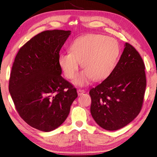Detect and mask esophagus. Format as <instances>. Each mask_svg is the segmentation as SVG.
Masks as SVG:
<instances>
[{
	"instance_id": "esophagus-1",
	"label": "esophagus",
	"mask_w": 157,
	"mask_h": 157,
	"mask_svg": "<svg viewBox=\"0 0 157 157\" xmlns=\"http://www.w3.org/2000/svg\"><path fill=\"white\" fill-rule=\"evenodd\" d=\"M77 92H78V95L79 96V95H81L82 94H83L85 92V90H82V89H78V91H77Z\"/></svg>"
}]
</instances>
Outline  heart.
<instances>
[{"mask_svg":"<svg viewBox=\"0 0 157 157\" xmlns=\"http://www.w3.org/2000/svg\"><path fill=\"white\" fill-rule=\"evenodd\" d=\"M69 50L60 54L59 63L65 76L73 79L82 62L85 70L75 79V83L79 85H85L92 79L102 81L109 76L120 54L117 40L100 34L78 37L71 44Z\"/></svg>","mask_w":157,"mask_h":157,"instance_id":"b5f03b06","label":"heart"}]
</instances>
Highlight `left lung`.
<instances>
[{
	"label": "left lung",
	"instance_id": "left-lung-1",
	"mask_svg": "<svg viewBox=\"0 0 157 157\" xmlns=\"http://www.w3.org/2000/svg\"><path fill=\"white\" fill-rule=\"evenodd\" d=\"M141 55L128 43L110 75L90 90V112L97 124L105 130L124 127L142 108L146 79Z\"/></svg>",
	"mask_w": 157,
	"mask_h": 157
}]
</instances>
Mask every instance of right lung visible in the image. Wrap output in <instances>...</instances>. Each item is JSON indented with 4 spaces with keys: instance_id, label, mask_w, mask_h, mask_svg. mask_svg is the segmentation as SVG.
I'll use <instances>...</instances> for the list:
<instances>
[{
    "instance_id": "1",
    "label": "right lung",
    "mask_w": 157,
    "mask_h": 157,
    "mask_svg": "<svg viewBox=\"0 0 157 157\" xmlns=\"http://www.w3.org/2000/svg\"><path fill=\"white\" fill-rule=\"evenodd\" d=\"M70 30H46L33 37L16 54L9 90L16 111L30 126L49 132L67 118L76 88L61 76L59 53Z\"/></svg>"
}]
</instances>
